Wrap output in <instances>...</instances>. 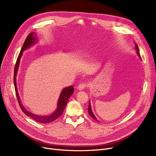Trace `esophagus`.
I'll return each mask as SVG.
<instances>
[{
    "mask_svg": "<svg viewBox=\"0 0 156 156\" xmlns=\"http://www.w3.org/2000/svg\"><path fill=\"white\" fill-rule=\"evenodd\" d=\"M88 86V83L87 82H82L81 83L78 87V89L79 90H83L85 89Z\"/></svg>",
    "mask_w": 156,
    "mask_h": 156,
    "instance_id": "esophagus-1",
    "label": "esophagus"
}]
</instances>
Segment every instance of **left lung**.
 Segmentation results:
<instances>
[{"instance_id": "left-lung-1", "label": "left lung", "mask_w": 156, "mask_h": 156, "mask_svg": "<svg viewBox=\"0 0 156 156\" xmlns=\"http://www.w3.org/2000/svg\"><path fill=\"white\" fill-rule=\"evenodd\" d=\"M135 46H136V51H136V52H137V54H138V56L140 57V58H141L140 52H139V50H138V45L136 44V45H135ZM88 113H89V114H90V116L92 118H94L95 121H99V120H98V119L95 118V115H94V113H93V112H92V109H91V105H90V101H89V105H88Z\"/></svg>"}]
</instances>
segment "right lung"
Instances as JSON below:
<instances>
[{"label": "right lung", "instance_id": "1", "mask_svg": "<svg viewBox=\"0 0 156 156\" xmlns=\"http://www.w3.org/2000/svg\"><path fill=\"white\" fill-rule=\"evenodd\" d=\"M34 34V33H31V34H30L28 35V37H27L25 41H24V44L22 47L20 53L18 57L17 61H16V62L15 64V68H14V88H15L16 97H17L18 102L19 103L20 107L21 109L23 111V112L27 116L30 117L31 118L34 119L35 121H36L38 122H40V123H49V122H52L54 120H55L56 119L58 118L62 114V112L66 108V106L68 99H69V97L74 92V88L73 86H70V87L65 88L62 90V92L60 95L59 101H58V106H57V108L55 110V111L54 113H52V114H51V115H48V116L36 115V114H33L31 112H28L25 108L23 107L21 102L20 97H19V95L18 93V89H17V87H16V75H17V72H18L19 64H20V59H21L22 54H23V51L26 50L27 48L30 47L32 44H34L36 42V38L34 37V35H33Z\"/></svg>", "mask_w": 156, "mask_h": 156}]
</instances>
